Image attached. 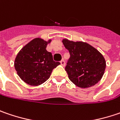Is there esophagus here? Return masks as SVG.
Listing matches in <instances>:
<instances>
[{
    "label": "esophagus",
    "mask_w": 120,
    "mask_h": 120,
    "mask_svg": "<svg viewBox=\"0 0 120 120\" xmlns=\"http://www.w3.org/2000/svg\"><path fill=\"white\" fill-rule=\"evenodd\" d=\"M60 63H61V65H62V66H65V61L62 59L61 61H60Z\"/></svg>",
    "instance_id": "1"
}]
</instances>
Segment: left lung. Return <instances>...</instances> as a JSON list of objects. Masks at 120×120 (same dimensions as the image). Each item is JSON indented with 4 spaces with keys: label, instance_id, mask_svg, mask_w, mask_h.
Wrapping results in <instances>:
<instances>
[{
    "label": "left lung",
    "instance_id": "1",
    "mask_svg": "<svg viewBox=\"0 0 120 120\" xmlns=\"http://www.w3.org/2000/svg\"><path fill=\"white\" fill-rule=\"evenodd\" d=\"M62 42L70 54L65 67L69 80L82 88L98 83L106 68L103 55L93 46L82 41L74 42L64 38Z\"/></svg>",
    "mask_w": 120,
    "mask_h": 120
}]
</instances>
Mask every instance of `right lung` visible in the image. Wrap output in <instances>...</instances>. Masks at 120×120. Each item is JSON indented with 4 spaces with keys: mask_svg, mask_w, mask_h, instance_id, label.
I'll return each mask as SVG.
<instances>
[{
    "mask_svg": "<svg viewBox=\"0 0 120 120\" xmlns=\"http://www.w3.org/2000/svg\"><path fill=\"white\" fill-rule=\"evenodd\" d=\"M51 40L46 41L36 38L26 45L17 53L14 62L17 74L31 86H39L47 80L59 62L53 61L52 53L46 51Z\"/></svg>",
    "mask_w": 120,
    "mask_h": 120,
    "instance_id": "obj_1",
    "label": "right lung"
}]
</instances>
